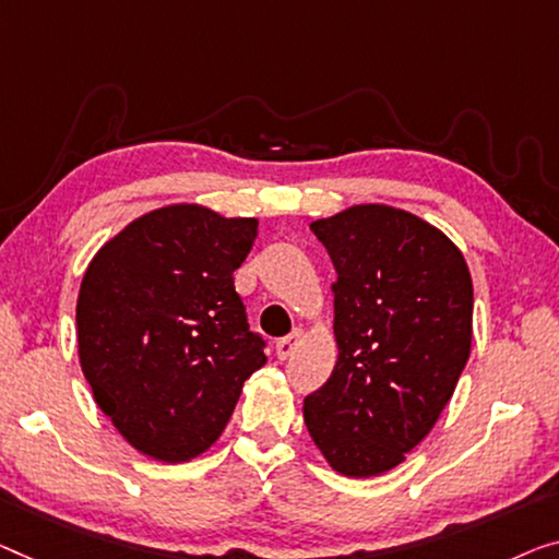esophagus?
<instances>
[{"mask_svg":"<svg viewBox=\"0 0 559 559\" xmlns=\"http://www.w3.org/2000/svg\"><path fill=\"white\" fill-rule=\"evenodd\" d=\"M301 338H304V331L301 329H294V331L288 333V336L278 338L276 341V356H278V359H288V356L296 352V346L301 344Z\"/></svg>","mask_w":559,"mask_h":559,"instance_id":"obj_1","label":"esophagus"}]
</instances>
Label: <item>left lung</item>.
<instances>
[{
	"mask_svg": "<svg viewBox=\"0 0 559 559\" xmlns=\"http://www.w3.org/2000/svg\"><path fill=\"white\" fill-rule=\"evenodd\" d=\"M336 269L338 359L304 399L331 469L377 477L435 427L472 352V276L444 233L402 207L364 203L311 223Z\"/></svg>",
	"mask_w": 559,
	"mask_h": 559,
	"instance_id": "1",
	"label": "left lung"
}]
</instances>
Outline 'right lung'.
Wrapping results in <instances>:
<instances>
[{"instance_id":"add662e5","label":"right lung","mask_w":559,"mask_h":559,"mask_svg":"<svg viewBox=\"0 0 559 559\" xmlns=\"http://www.w3.org/2000/svg\"><path fill=\"white\" fill-rule=\"evenodd\" d=\"M255 236V218L165 205L107 240L82 276V373L115 429L150 460L180 464L211 449L265 364L233 286Z\"/></svg>"}]
</instances>
